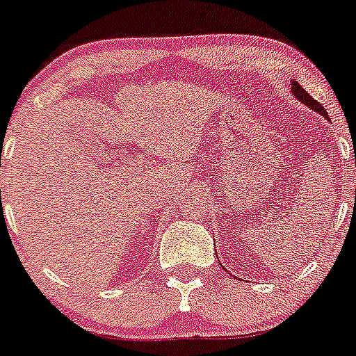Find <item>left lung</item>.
Segmentation results:
<instances>
[{
    "label": "left lung",
    "mask_w": 356,
    "mask_h": 356,
    "mask_svg": "<svg viewBox=\"0 0 356 356\" xmlns=\"http://www.w3.org/2000/svg\"><path fill=\"white\" fill-rule=\"evenodd\" d=\"M291 91H293L295 98H298V99H300V102H304L309 108H313V111H316L318 114L325 115V118L328 119V114H327V111H325V108H323V105H321L320 102H316V99H314L313 96L309 95V92L305 91V89L302 88V86L298 84L297 81H295L293 84H291Z\"/></svg>",
    "instance_id": "obj_1"
}]
</instances>
